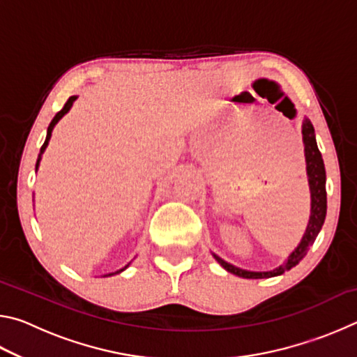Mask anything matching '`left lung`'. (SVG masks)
<instances>
[{
  "instance_id": "obj_1",
  "label": "left lung",
  "mask_w": 357,
  "mask_h": 357,
  "mask_svg": "<svg viewBox=\"0 0 357 357\" xmlns=\"http://www.w3.org/2000/svg\"><path fill=\"white\" fill-rule=\"evenodd\" d=\"M302 143H304V155H305V170H307V179H309V189H310V217L309 223H307L305 233L302 236L298 247L289 253L288 258L280 264L279 268L273 271H247L241 269L238 266H233L231 263L222 259L219 255L213 253V257L217 259L223 269L228 271L243 279H269V277H275L294 268L299 264L302 258L307 255L310 245L315 243L318 233L321 231V227L326 219V209H328V200H326V170L321 153H319L317 138H315V129L310 123L309 118H304L302 121Z\"/></svg>"
}]
</instances>
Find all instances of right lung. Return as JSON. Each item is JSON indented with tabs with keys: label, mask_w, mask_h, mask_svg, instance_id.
<instances>
[{
	"label": "right lung",
	"mask_w": 357,
	"mask_h": 357,
	"mask_svg": "<svg viewBox=\"0 0 357 357\" xmlns=\"http://www.w3.org/2000/svg\"><path fill=\"white\" fill-rule=\"evenodd\" d=\"M77 100V96H70V98L68 99V102H66L64 104V107H63V110L61 112H58L56 114H55V118L52 119V123H50V126H48V129H47V137H45V142H44V144H42V148H40V153H39V157H38V162H36V172H38V168H39V164H40V159H42V154H44V151H45V148L48 146V142H50V138H52V132H53V128H55V126L58 124V121L61 119L66 113H68L70 108H72V105H74V102ZM130 264V263H129ZM129 264H126L123 269H119V271H116V273H110V274H107V275H104V277H110V275H114V274H119V273H123L124 269H128L129 268Z\"/></svg>",
	"instance_id": "right-lung-1"
}]
</instances>
